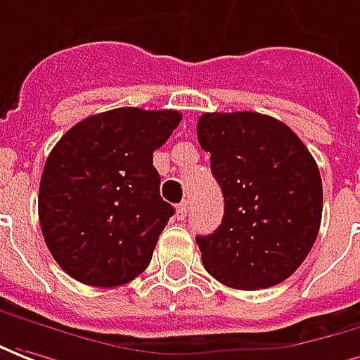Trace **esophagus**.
Instances as JSON below:
<instances>
[{
    "mask_svg": "<svg viewBox=\"0 0 360 360\" xmlns=\"http://www.w3.org/2000/svg\"><path fill=\"white\" fill-rule=\"evenodd\" d=\"M188 211H190V205H188V201H182V203H180L178 207H176V215H178V219H186Z\"/></svg>",
    "mask_w": 360,
    "mask_h": 360,
    "instance_id": "1",
    "label": "esophagus"
}]
</instances>
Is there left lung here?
<instances>
[{"label": "left lung", "mask_w": 360, "mask_h": 360, "mask_svg": "<svg viewBox=\"0 0 360 360\" xmlns=\"http://www.w3.org/2000/svg\"><path fill=\"white\" fill-rule=\"evenodd\" d=\"M198 141L211 153L225 215L198 236L203 267L231 289L274 287L295 274L322 221V178L307 145L279 120L257 112H207Z\"/></svg>", "instance_id": "8db88e82"}]
</instances>
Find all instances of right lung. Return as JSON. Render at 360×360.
<instances>
[{"instance_id":"1","label":"right lung","mask_w":360,"mask_h":360,"mask_svg":"<svg viewBox=\"0 0 360 360\" xmlns=\"http://www.w3.org/2000/svg\"><path fill=\"white\" fill-rule=\"evenodd\" d=\"M182 120L178 110L116 108L81 120L48 155L38 219L63 271L93 287L143 274L174 215L160 198L153 151Z\"/></svg>"}]
</instances>
